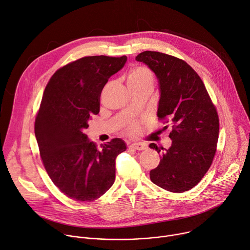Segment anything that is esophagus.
I'll list each match as a JSON object with an SVG mask.
<instances>
[{
	"label": "esophagus",
	"mask_w": 250,
	"mask_h": 250,
	"mask_svg": "<svg viewBox=\"0 0 250 250\" xmlns=\"http://www.w3.org/2000/svg\"><path fill=\"white\" fill-rule=\"evenodd\" d=\"M131 148L133 149H137V150H143L146 147V145L144 143H133L129 146Z\"/></svg>",
	"instance_id": "esophagus-1"
}]
</instances>
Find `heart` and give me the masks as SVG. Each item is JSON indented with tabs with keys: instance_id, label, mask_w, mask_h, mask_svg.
Here are the masks:
<instances>
[{
	"instance_id": "heart-1",
	"label": "heart",
	"mask_w": 250,
	"mask_h": 250,
	"mask_svg": "<svg viewBox=\"0 0 250 250\" xmlns=\"http://www.w3.org/2000/svg\"><path fill=\"white\" fill-rule=\"evenodd\" d=\"M127 84H142V83H153V75L151 71L146 66H133L127 73ZM137 129V125H130L128 131L133 132Z\"/></svg>"
}]
</instances>
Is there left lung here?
I'll list each match as a JSON object with an SVG mask.
<instances>
[{"mask_svg":"<svg viewBox=\"0 0 250 250\" xmlns=\"http://www.w3.org/2000/svg\"><path fill=\"white\" fill-rule=\"evenodd\" d=\"M135 60L154 73L160 89L157 117L172 126L168 149L149 145L158 153L164 150L160 165L149 172L150 180L170 192L188 191L213 161L219 131L216 109L201 79L185 61L151 51Z\"/></svg>","mask_w":250,"mask_h":250,"instance_id":"8db88e82","label":"left lung"}]
</instances>
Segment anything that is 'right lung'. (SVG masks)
Listing matches in <instances>:
<instances>
[{"label":"right lung","instance_id":"obj_1","mask_svg":"<svg viewBox=\"0 0 250 250\" xmlns=\"http://www.w3.org/2000/svg\"><path fill=\"white\" fill-rule=\"evenodd\" d=\"M127 58L84 57L61 67L48 83L35 122L42 164L67 197L92 201L115 183L116 158L126 149L122 139L100 148L83 132L100 111L101 93Z\"/></svg>","mask_w":250,"mask_h":250}]
</instances>
